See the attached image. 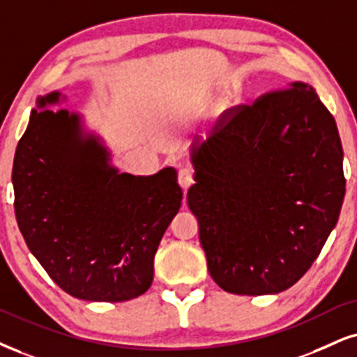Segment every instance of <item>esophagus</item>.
<instances>
[{
	"label": "esophagus",
	"instance_id": "34e87169",
	"mask_svg": "<svg viewBox=\"0 0 357 357\" xmlns=\"http://www.w3.org/2000/svg\"><path fill=\"white\" fill-rule=\"evenodd\" d=\"M195 182V172H193L192 167H182L178 170V183L183 190H187L192 183Z\"/></svg>",
	"mask_w": 357,
	"mask_h": 357
}]
</instances>
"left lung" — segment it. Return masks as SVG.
Wrapping results in <instances>:
<instances>
[{"label":"left lung","instance_id":"1","mask_svg":"<svg viewBox=\"0 0 357 357\" xmlns=\"http://www.w3.org/2000/svg\"><path fill=\"white\" fill-rule=\"evenodd\" d=\"M187 202L210 276L233 294L291 288L340 218L346 180L336 122L305 82L222 114L192 147Z\"/></svg>","mask_w":357,"mask_h":357}]
</instances>
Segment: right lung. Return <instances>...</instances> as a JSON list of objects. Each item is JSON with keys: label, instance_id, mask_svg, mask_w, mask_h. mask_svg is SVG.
I'll list each match as a JSON object with an SVG mask.
<instances>
[{"label": "right lung", "instance_id": "right-lung-1", "mask_svg": "<svg viewBox=\"0 0 357 357\" xmlns=\"http://www.w3.org/2000/svg\"><path fill=\"white\" fill-rule=\"evenodd\" d=\"M38 98L13 162L15 213L29 252L74 298L119 303L151 288L153 257L182 205L177 172L121 174L82 117Z\"/></svg>", "mask_w": 357, "mask_h": 357}]
</instances>
